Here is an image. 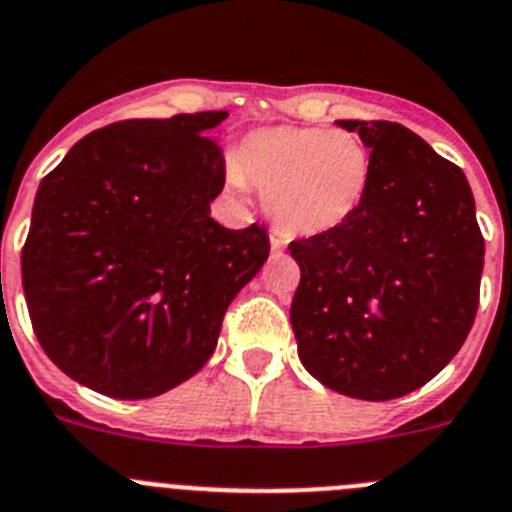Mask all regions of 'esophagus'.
<instances>
[{"mask_svg": "<svg viewBox=\"0 0 512 512\" xmlns=\"http://www.w3.org/2000/svg\"><path fill=\"white\" fill-rule=\"evenodd\" d=\"M269 241H271V251L274 253H279V251H284V248H287V236H281L279 231H271V236H269Z\"/></svg>", "mask_w": 512, "mask_h": 512, "instance_id": "34e87169", "label": "esophagus"}]
</instances>
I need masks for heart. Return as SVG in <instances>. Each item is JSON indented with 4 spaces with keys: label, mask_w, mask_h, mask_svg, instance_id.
Masks as SVG:
<instances>
[{
    "label": "heart",
    "mask_w": 512,
    "mask_h": 512,
    "mask_svg": "<svg viewBox=\"0 0 512 512\" xmlns=\"http://www.w3.org/2000/svg\"><path fill=\"white\" fill-rule=\"evenodd\" d=\"M228 180L264 192L266 213L287 236H320L365 203L373 157L353 131L269 126L241 139Z\"/></svg>",
    "instance_id": "obj_1"
}]
</instances>
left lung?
Instances as JSON below:
<instances>
[{
    "mask_svg": "<svg viewBox=\"0 0 512 512\" xmlns=\"http://www.w3.org/2000/svg\"><path fill=\"white\" fill-rule=\"evenodd\" d=\"M373 157L365 203L330 233L289 243L299 360L322 386L363 401L429 383L470 335L485 241L470 182L393 121H337Z\"/></svg>",
    "mask_w": 512,
    "mask_h": 512,
    "instance_id": "left-lung-1",
    "label": "left lung"
}]
</instances>
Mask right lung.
Masks as SVG:
<instances>
[{"label": "right lung", "instance_id": "add662e5", "mask_svg": "<svg viewBox=\"0 0 512 512\" xmlns=\"http://www.w3.org/2000/svg\"><path fill=\"white\" fill-rule=\"evenodd\" d=\"M225 119L103 126L37 187L22 287L42 350L81 386L137 401L192 378L269 259L264 225L210 218L225 159L205 131Z\"/></svg>", "mask_w": 512, "mask_h": 512}]
</instances>
